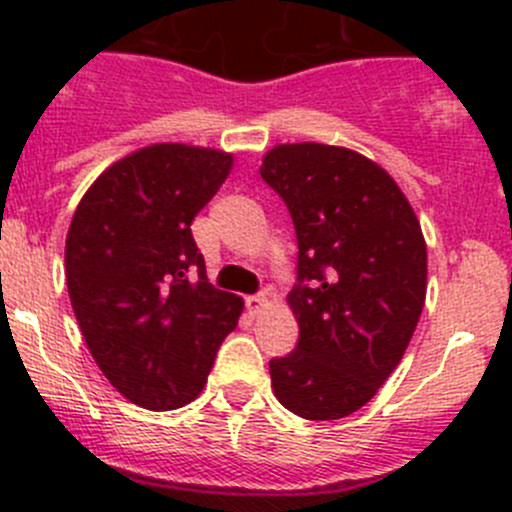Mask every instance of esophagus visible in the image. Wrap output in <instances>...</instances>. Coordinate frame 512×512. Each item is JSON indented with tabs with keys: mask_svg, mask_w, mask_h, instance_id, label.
Here are the masks:
<instances>
[{
	"mask_svg": "<svg viewBox=\"0 0 512 512\" xmlns=\"http://www.w3.org/2000/svg\"><path fill=\"white\" fill-rule=\"evenodd\" d=\"M263 306H266V293H256V296H246V308H249L251 313H258Z\"/></svg>",
	"mask_w": 512,
	"mask_h": 512,
	"instance_id": "34e87169",
	"label": "esophagus"
}]
</instances>
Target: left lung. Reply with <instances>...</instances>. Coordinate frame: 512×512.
<instances>
[{
	"label": "left lung",
	"mask_w": 512,
	"mask_h": 512,
	"mask_svg": "<svg viewBox=\"0 0 512 512\" xmlns=\"http://www.w3.org/2000/svg\"><path fill=\"white\" fill-rule=\"evenodd\" d=\"M261 176L288 206L298 346L268 363L278 403L306 421L366 406L396 371L426 303L421 224L386 169L343 146L278 144Z\"/></svg>",
	"instance_id": "left-lung-1"
}]
</instances>
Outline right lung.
Returning a JSON list of instances; mask_svg holds the SVG:
<instances>
[{
    "label": "right lung",
    "mask_w": 512,
    "mask_h": 512,
    "mask_svg": "<svg viewBox=\"0 0 512 512\" xmlns=\"http://www.w3.org/2000/svg\"><path fill=\"white\" fill-rule=\"evenodd\" d=\"M234 156L151 144L111 164L79 201L67 234V288L106 381L149 411L194 401L244 301L206 278L191 221Z\"/></svg>",
    "instance_id": "add662e5"
}]
</instances>
